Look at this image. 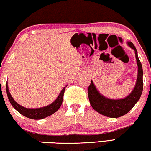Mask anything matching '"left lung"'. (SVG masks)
<instances>
[{"label": "left lung", "instance_id": "1", "mask_svg": "<svg viewBox=\"0 0 151 151\" xmlns=\"http://www.w3.org/2000/svg\"><path fill=\"white\" fill-rule=\"evenodd\" d=\"M127 44L134 50L138 65L137 80L131 93L124 99H109L100 93L92 80L88 90L89 101L92 107L101 115L108 117L117 118L126 115L136 105L142 92L143 71L142 64L139 60L137 50L133 43L132 42H127Z\"/></svg>", "mask_w": 151, "mask_h": 151}]
</instances>
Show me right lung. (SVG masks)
Masks as SVG:
<instances>
[{
    "instance_id": "add662e5",
    "label": "right lung",
    "mask_w": 151,
    "mask_h": 151,
    "mask_svg": "<svg viewBox=\"0 0 151 151\" xmlns=\"http://www.w3.org/2000/svg\"><path fill=\"white\" fill-rule=\"evenodd\" d=\"M67 86H65V87ZM65 87H64L62 89L57 99L51 104H50V105L46 106H43V107L30 109L24 107L23 106L19 105V104L13 99L12 96H11L10 94V92H9L7 82H6V94H7L8 99L9 100V101H10L11 105H12L18 112L21 113V114L25 116V117L32 119H44V118L47 117L48 116L52 115L53 113H55L56 111H57L58 109L60 108V106H61Z\"/></svg>"
}]
</instances>
